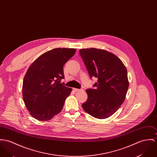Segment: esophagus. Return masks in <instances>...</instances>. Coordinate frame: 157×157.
<instances>
[{"mask_svg": "<svg viewBox=\"0 0 157 157\" xmlns=\"http://www.w3.org/2000/svg\"><path fill=\"white\" fill-rule=\"evenodd\" d=\"M74 89V90L75 91V92H78V91H80V89H76V88H74L73 89Z\"/></svg>", "mask_w": 157, "mask_h": 157, "instance_id": "1", "label": "esophagus"}]
</instances>
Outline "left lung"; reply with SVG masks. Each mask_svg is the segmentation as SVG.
Here are the masks:
<instances>
[{
	"label": "left lung",
	"mask_w": 157,
	"mask_h": 157,
	"mask_svg": "<svg viewBox=\"0 0 157 157\" xmlns=\"http://www.w3.org/2000/svg\"><path fill=\"white\" fill-rule=\"evenodd\" d=\"M79 53L90 77L98 78L95 89L86 90L87 100L82 107L95 118H107L125 99L129 86L127 68L119 57L105 50L83 48Z\"/></svg>",
	"instance_id": "left-lung-1"
}]
</instances>
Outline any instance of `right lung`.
Listing matches in <instances>:
<instances>
[{"label":"right lung","instance_id":"right-lung-1","mask_svg":"<svg viewBox=\"0 0 157 157\" xmlns=\"http://www.w3.org/2000/svg\"><path fill=\"white\" fill-rule=\"evenodd\" d=\"M75 48H57L38 57L29 67L23 82V98L30 114L41 121L59 114L72 89L60 83L64 64Z\"/></svg>","mask_w":157,"mask_h":157}]
</instances>
